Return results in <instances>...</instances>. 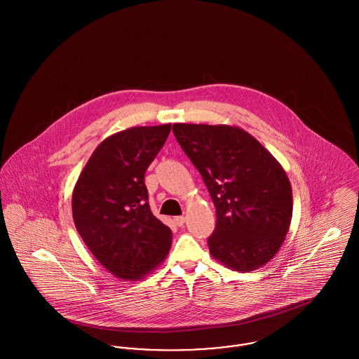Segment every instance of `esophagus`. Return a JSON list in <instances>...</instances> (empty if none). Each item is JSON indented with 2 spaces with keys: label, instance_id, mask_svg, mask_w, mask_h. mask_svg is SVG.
Segmentation results:
<instances>
[{
  "label": "esophagus",
  "instance_id": "1",
  "mask_svg": "<svg viewBox=\"0 0 359 359\" xmlns=\"http://www.w3.org/2000/svg\"><path fill=\"white\" fill-rule=\"evenodd\" d=\"M173 222L176 223L177 226H183L184 222H186V218H184L183 215H179V217H175V218H173Z\"/></svg>",
  "mask_w": 359,
  "mask_h": 359
}]
</instances>
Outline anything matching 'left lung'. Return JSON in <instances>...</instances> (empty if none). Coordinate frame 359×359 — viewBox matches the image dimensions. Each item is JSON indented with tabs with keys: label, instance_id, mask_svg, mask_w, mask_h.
I'll list each match as a JSON object with an SVG mask.
<instances>
[{
	"label": "left lung",
	"instance_id": "obj_1",
	"mask_svg": "<svg viewBox=\"0 0 359 359\" xmlns=\"http://www.w3.org/2000/svg\"><path fill=\"white\" fill-rule=\"evenodd\" d=\"M172 130L217 208L207 241L211 256L238 272L265 265L292 219V187L281 164L238 126L173 123Z\"/></svg>",
	"mask_w": 359,
	"mask_h": 359
}]
</instances>
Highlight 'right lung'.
Instances as JSON below:
<instances>
[{
  "mask_svg": "<svg viewBox=\"0 0 359 359\" xmlns=\"http://www.w3.org/2000/svg\"><path fill=\"white\" fill-rule=\"evenodd\" d=\"M171 123L135 126L104 138L72 192V218L98 262L122 280H140L168 256L172 231L148 203L145 171Z\"/></svg>",
  "mask_w": 359,
  "mask_h": 359,
  "instance_id": "obj_1",
  "label": "right lung"
}]
</instances>
